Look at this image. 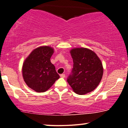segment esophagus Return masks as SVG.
<instances>
[{
  "label": "esophagus",
  "instance_id": "obj_1",
  "mask_svg": "<svg viewBox=\"0 0 128 128\" xmlns=\"http://www.w3.org/2000/svg\"><path fill=\"white\" fill-rule=\"evenodd\" d=\"M60 77L62 78H64L65 77H66V76H65V74H60Z\"/></svg>",
  "mask_w": 128,
  "mask_h": 128
}]
</instances>
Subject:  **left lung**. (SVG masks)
<instances>
[{"label":"left lung","mask_w":128,"mask_h":128,"mask_svg":"<svg viewBox=\"0 0 128 128\" xmlns=\"http://www.w3.org/2000/svg\"><path fill=\"white\" fill-rule=\"evenodd\" d=\"M74 67L67 82L78 94L92 92L98 86L102 78L101 61L96 54L86 48H75L70 50Z\"/></svg>","instance_id":"left-lung-1"}]
</instances>
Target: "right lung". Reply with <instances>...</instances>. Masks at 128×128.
<instances>
[{
	"instance_id": "add662e5",
	"label": "right lung",
	"mask_w": 128,
	"mask_h": 128,
	"mask_svg": "<svg viewBox=\"0 0 128 128\" xmlns=\"http://www.w3.org/2000/svg\"><path fill=\"white\" fill-rule=\"evenodd\" d=\"M54 52L51 46H39L32 50L23 62L22 74L24 82L36 92H46L60 78L50 62Z\"/></svg>"
}]
</instances>
